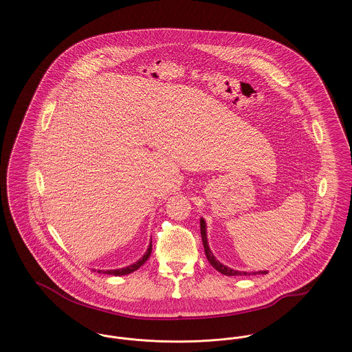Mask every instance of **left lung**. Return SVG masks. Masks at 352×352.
Segmentation results:
<instances>
[{"mask_svg": "<svg viewBox=\"0 0 352 352\" xmlns=\"http://www.w3.org/2000/svg\"><path fill=\"white\" fill-rule=\"evenodd\" d=\"M201 241H203V247H204V252H206V257L210 261V264L220 272L224 276H251V274H267V270H258V272H241V270H234V269L228 268L224 264H221L217 257L214 256V253L210 250L208 245V240H207V226H206V220L201 218Z\"/></svg>", "mask_w": 352, "mask_h": 352, "instance_id": "1", "label": "left lung"}]
</instances>
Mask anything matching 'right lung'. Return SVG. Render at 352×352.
Returning a JSON list of instances; mask_svg holds the SVG:
<instances>
[{"instance_id":"obj_1","label":"right lung","mask_w":352,"mask_h":352,"mask_svg":"<svg viewBox=\"0 0 352 352\" xmlns=\"http://www.w3.org/2000/svg\"><path fill=\"white\" fill-rule=\"evenodd\" d=\"M151 253V244H149V247H148V250H146V252L144 253V256H142L138 261H135V263L131 264V265H128V267H124V268L109 269V270H98V272H99V273H104V274H112V276H125V274H129V273H132L134 270H137V269L140 268L142 264H145V261L149 258Z\"/></svg>"}]
</instances>
